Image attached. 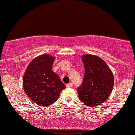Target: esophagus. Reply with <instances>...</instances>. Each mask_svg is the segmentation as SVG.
Masks as SVG:
<instances>
[{
  "instance_id": "1",
  "label": "esophagus",
  "mask_w": 135,
  "mask_h": 135,
  "mask_svg": "<svg viewBox=\"0 0 135 135\" xmlns=\"http://www.w3.org/2000/svg\"><path fill=\"white\" fill-rule=\"evenodd\" d=\"M66 86L67 87V88H72V87L73 86V84L72 83H70L67 84V85H66Z\"/></svg>"
}]
</instances>
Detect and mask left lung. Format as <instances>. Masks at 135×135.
Wrapping results in <instances>:
<instances>
[{"label": "left lung", "instance_id": "8db88e82", "mask_svg": "<svg viewBox=\"0 0 135 135\" xmlns=\"http://www.w3.org/2000/svg\"><path fill=\"white\" fill-rule=\"evenodd\" d=\"M84 67L83 81L77 89L79 99L92 107L102 104L110 95L114 86V76L104 60L97 56L86 55L81 57Z\"/></svg>", "mask_w": 135, "mask_h": 135}]
</instances>
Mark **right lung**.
<instances>
[{"mask_svg": "<svg viewBox=\"0 0 135 135\" xmlns=\"http://www.w3.org/2000/svg\"><path fill=\"white\" fill-rule=\"evenodd\" d=\"M54 59L49 55L38 56L30 63L24 73L22 83L26 94L38 106L53 104L66 87L52 71Z\"/></svg>", "mask_w": 135, "mask_h": 135, "instance_id": "add662e5", "label": "right lung"}]
</instances>
